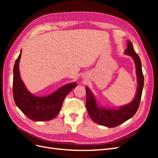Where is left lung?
<instances>
[{"mask_svg": "<svg viewBox=\"0 0 158 158\" xmlns=\"http://www.w3.org/2000/svg\"><path fill=\"white\" fill-rule=\"evenodd\" d=\"M124 53L132 57L136 67L138 86L135 96L131 102L117 107H104L100 106L92 91L85 85V104L89 116L95 123L109 128L115 127L121 125L135 115L139 107L144 87V76L142 70L141 60L134 50L132 44L130 41L127 40V49L124 51Z\"/></svg>", "mask_w": 158, "mask_h": 158, "instance_id": "1", "label": "left lung"}]
</instances>
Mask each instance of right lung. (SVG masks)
Returning <instances> with one entry per match:
<instances>
[{
  "label": "right lung",
  "instance_id": "1",
  "mask_svg": "<svg viewBox=\"0 0 158 158\" xmlns=\"http://www.w3.org/2000/svg\"><path fill=\"white\" fill-rule=\"evenodd\" d=\"M22 55L16 59L13 69V97L22 112L34 121H47L54 118L60 112L64 99L76 85V82L66 84L53 93L45 96H37L27 89L21 78L19 64Z\"/></svg>",
  "mask_w": 158,
  "mask_h": 158
}]
</instances>
